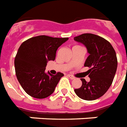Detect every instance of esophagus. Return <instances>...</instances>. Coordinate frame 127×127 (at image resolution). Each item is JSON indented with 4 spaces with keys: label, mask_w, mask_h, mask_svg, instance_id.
I'll list each match as a JSON object with an SVG mask.
<instances>
[{
    "label": "esophagus",
    "mask_w": 127,
    "mask_h": 127,
    "mask_svg": "<svg viewBox=\"0 0 127 127\" xmlns=\"http://www.w3.org/2000/svg\"><path fill=\"white\" fill-rule=\"evenodd\" d=\"M67 76H68V77L70 78V79H74V78H75L74 76H72V75L68 74V75H67Z\"/></svg>",
    "instance_id": "34e87169"
}]
</instances>
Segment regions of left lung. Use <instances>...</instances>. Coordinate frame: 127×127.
Here are the masks:
<instances>
[{"mask_svg": "<svg viewBox=\"0 0 127 127\" xmlns=\"http://www.w3.org/2000/svg\"><path fill=\"white\" fill-rule=\"evenodd\" d=\"M83 43L89 53L85 61V67H90L87 72L90 81L81 78L82 86L74 89L81 99L92 101L101 97L112 85L117 69V57L112 44L97 35L83 34L74 38Z\"/></svg>", "mask_w": 127, "mask_h": 127, "instance_id": "obj_1", "label": "left lung"}]
</instances>
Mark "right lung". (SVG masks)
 I'll return each mask as SVG.
<instances>
[{
  "mask_svg": "<svg viewBox=\"0 0 127 127\" xmlns=\"http://www.w3.org/2000/svg\"><path fill=\"white\" fill-rule=\"evenodd\" d=\"M67 40L41 35L21 44L15 58V69L17 78L27 94L43 99L54 92L64 74L45 73V67L48 61H54L57 49Z\"/></svg>",
  "mask_w": 127,
  "mask_h": 127,
  "instance_id": "obj_1",
  "label": "right lung"
}]
</instances>
